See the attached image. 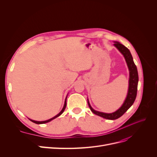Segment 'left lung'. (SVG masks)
I'll list each match as a JSON object with an SVG mask.
<instances>
[{"mask_svg": "<svg viewBox=\"0 0 157 157\" xmlns=\"http://www.w3.org/2000/svg\"><path fill=\"white\" fill-rule=\"evenodd\" d=\"M114 46L118 49L120 52L124 56L129 71L128 88L125 100L120 108L115 112L112 113H105L94 109L91 105H90L88 99H87L88 106L92 113L104 118L112 120L118 119V118L121 117L134 104L137 95V85L139 81L137 67L134 62L132 56L129 49L124 45H123L119 42H117V41H114Z\"/></svg>", "mask_w": 157, "mask_h": 157, "instance_id": "8db88e82", "label": "left lung"}]
</instances>
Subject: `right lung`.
<instances>
[{
    "label": "right lung",
    "mask_w": 157,
    "mask_h": 157,
    "mask_svg": "<svg viewBox=\"0 0 157 157\" xmlns=\"http://www.w3.org/2000/svg\"><path fill=\"white\" fill-rule=\"evenodd\" d=\"M67 97H66V98H65V101L64 105H63V107L62 109L61 110V111H60L59 114H56V116H55L54 117H53V118H50V119H49V120H48L42 121H36V120H31V119H30V118H29V119L31 121H32V122H34V123H36V124H43V123H46L49 122V121H51L52 120H54L55 118H57V117H59V116H60V115L63 113V111H64V110H65V108H66V104H67V103H66V101H67Z\"/></svg>",
    "instance_id": "right-lung-1"
}]
</instances>
